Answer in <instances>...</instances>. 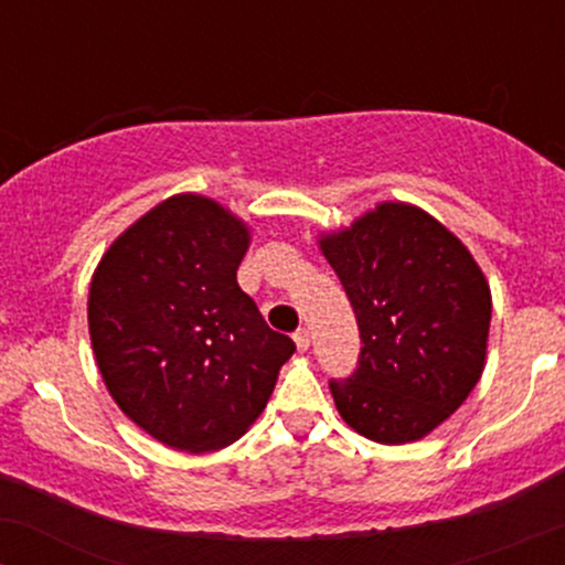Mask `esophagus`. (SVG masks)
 <instances>
[{"mask_svg": "<svg viewBox=\"0 0 565 565\" xmlns=\"http://www.w3.org/2000/svg\"><path fill=\"white\" fill-rule=\"evenodd\" d=\"M295 345H297V350H300V353H305V350L310 348L308 329H297V332H295Z\"/></svg>", "mask_w": 565, "mask_h": 565, "instance_id": "1", "label": "esophagus"}]
</instances>
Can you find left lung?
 <instances>
[{"label": "left lung", "instance_id": "obj_1", "mask_svg": "<svg viewBox=\"0 0 565 565\" xmlns=\"http://www.w3.org/2000/svg\"><path fill=\"white\" fill-rule=\"evenodd\" d=\"M345 287L361 361L332 382L348 427L374 444L430 436L468 401L489 348L491 289L472 252L423 206L380 201L345 228L321 231Z\"/></svg>", "mask_w": 565, "mask_h": 565}]
</instances>
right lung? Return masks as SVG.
Segmentation results:
<instances>
[{
	"label": "right lung",
	"instance_id": "add662e5",
	"mask_svg": "<svg viewBox=\"0 0 565 565\" xmlns=\"http://www.w3.org/2000/svg\"><path fill=\"white\" fill-rule=\"evenodd\" d=\"M252 225L174 193L114 238L87 297L95 364L116 406L170 449L204 454L249 430L295 353L236 281Z\"/></svg>",
	"mask_w": 565,
	"mask_h": 565
}]
</instances>
